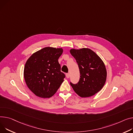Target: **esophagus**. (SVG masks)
Listing matches in <instances>:
<instances>
[{"label":"esophagus","instance_id":"34e87169","mask_svg":"<svg viewBox=\"0 0 133 133\" xmlns=\"http://www.w3.org/2000/svg\"><path fill=\"white\" fill-rule=\"evenodd\" d=\"M66 77L67 78H69V76H70V74H69V73H67L66 74Z\"/></svg>","mask_w":133,"mask_h":133}]
</instances>
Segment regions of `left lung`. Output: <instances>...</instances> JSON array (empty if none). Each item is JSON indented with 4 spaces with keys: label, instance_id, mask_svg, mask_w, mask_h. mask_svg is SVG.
Here are the masks:
<instances>
[{
    "label": "left lung",
    "instance_id": "1",
    "mask_svg": "<svg viewBox=\"0 0 133 133\" xmlns=\"http://www.w3.org/2000/svg\"><path fill=\"white\" fill-rule=\"evenodd\" d=\"M70 53L78 66L80 78L78 82L70 83L74 91L81 97H89L99 92L104 87L107 71L101 58L88 48L72 49Z\"/></svg>",
    "mask_w": 133,
    "mask_h": 133
}]
</instances>
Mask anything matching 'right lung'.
Returning a JSON list of instances; mask_svg holds the SVG:
<instances>
[{
  "label": "right lung",
  "mask_w": 133,
  "mask_h": 133,
  "mask_svg": "<svg viewBox=\"0 0 133 133\" xmlns=\"http://www.w3.org/2000/svg\"><path fill=\"white\" fill-rule=\"evenodd\" d=\"M63 52L62 48L46 47L34 53L26 60L24 78L29 89L36 96L50 98L63 82L65 75L61 72L58 62Z\"/></svg>",
  "instance_id": "add662e5"
}]
</instances>
